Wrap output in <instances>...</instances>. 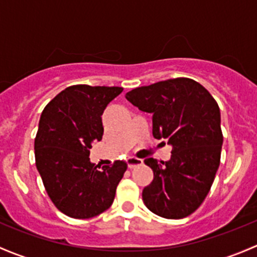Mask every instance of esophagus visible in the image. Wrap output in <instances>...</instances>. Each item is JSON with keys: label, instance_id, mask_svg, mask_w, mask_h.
<instances>
[{"label": "esophagus", "instance_id": "1", "mask_svg": "<svg viewBox=\"0 0 257 257\" xmlns=\"http://www.w3.org/2000/svg\"><path fill=\"white\" fill-rule=\"evenodd\" d=\"M142 165H144V161L140 160V158H136V157H130V158H127L128 168L134 169V168L139 167V166H142Z\"/></svg>", "mask_w": 257, "mask_h": 257}]
</instances>
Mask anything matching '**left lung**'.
Wrapping results in <instances>:
<instances>
[{"instance_id":"8db88e82","label":"left lung","mask_w":257,"mask_h":257,"mask_svg":"<svg viewBox=\"0 0 257 257\" xmlns=\"http://www.w3.org/2000/svg\"><path fill=\"white\" fill-rule=\"evenodd\" d=\"M126 99L152 113L153 136L172 146L167 162L145 160L153 171V181L142 192L145 205L162 218H186L204 202L220 165L223 132L218 102L189 78L132 89Z\"/></svg>"}]
</instances>
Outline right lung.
I'll return each mask as SVG.
<instances>
[{
  "mask_svg": "<svg viewBox=\"0 0 257 257\" xmlns=\"http://www.w3.org/2000/svg\"><path fill=\"white\" fill-rule=\"evenodd\" d=\"M118 86L71 85L44 107L34 139L36 166L53 204L74 219L104 213L115 199L127 165L90 162V148L104 134L101 115L122 92Z\"/></svg>",
  "mask_w": 257,
  "mask_h": 257,
  "instance_id": "right-lung-1",
  "label": "right lung"
}]
</instances>
